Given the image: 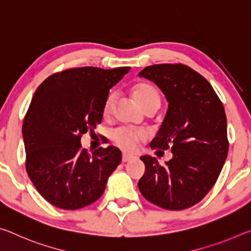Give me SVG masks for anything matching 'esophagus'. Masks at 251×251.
<instances>
[{
  "mask_svg": "<svg viewBox=\"0 0 251 251\" xmlns=\"http://www.w3.org/2000/svg\"><path fill=\"white\" fill-rule=\"evenodd\" d=\"M134 158H135L134 155L126 154V152H124V154H123V157H122V160H123V163H127V161H129V160L134 159Z\"/></svg>",
  "mask_w": 251,
  "mask_h": 251,
  "instance_id": "34e87169",
  "label": "esophagus"
}]
</instances>
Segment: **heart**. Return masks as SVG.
Returning <instances> with one entry per match:
<instances>
[{
	"mask_svg": "<svg viewBox=\"0 0 251 251\" xmlns=\"http://www.w3.org/2000/svg\"><path fill=\"white\" fill-rule=\"evenodd\" d=\"M133 96L135 100L137 101V104L143 107L150 103L159 104V95L156 92L155 88L147 84H139L137 86L134 87L133 90ZM116 95L114 93H110L107 96V99L105 100L104 104V114L108 115L112 110L114 103H115ZM110 138L120 148L124 151H133L135 147L137 146V144L141 142H144L147 138V134L142 129H135L129 128V127H118V128L114 129L110 133Z\"/></svg>",
	"mask_w": 251,
	"mask_h": 251,
	"instance_id": "b5f03b06",
	"label": "heart"
}]
</instances>
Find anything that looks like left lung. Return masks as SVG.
<instances>
[{
	"mask_svg": "<svg viewBox=\"0 0 251 251\" xmlns=\"http://www.w3.org/2000/svg\"><path fill=\"white\" fill-rule=\"evenodd\" d=\"M138 76L154 82L168 101V109L151 148H171L165 166L142 156L145 173L139 192L148 201L168 210L196 205L214 187L228 155L225 108L209 82L182 64H156Z\"/></svg>",
	"mask_w": 251,
	"mask_h": 251,
	"instance_id": "obj_1",
	"label": "left lung"
}]
</instances>
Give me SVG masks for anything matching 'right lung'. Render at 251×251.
<instances>
[{"instance_id": "right-lung-1", "label": "right lung", "mask_w": 251, "mask_h": 251, "mask_svg": "<svg viewBox=\"0 0 251 251\" xmlns=\"http://www.w3.org/2000/svg\"><path fill=\"white\" fill-rule=\"evenodd\" d=\"M129 70L69 69L49 76L34 93L22 127L25 167L53 206L75 210L91 205L121 164L117 147H100L91 155L80 146V137L100 124L109 90Z\"/></svg>"}]
</instances>
